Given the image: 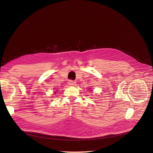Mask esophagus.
<instances>
[{"instance_id":"34e87169","label":"esophagus","mask_w":153,"mask_h":153,"mask_svg":"<svg viewBox=\"0 0 153 153\" xmlns=\"http://www.w3.org/2000/svg\"><path fill=\"white\" fill-rule=\"evenodd\" d=\"M68 84L70 86H74V85H76V82L73 81H69V82H68Z\"/></svg>"}]
</instances>
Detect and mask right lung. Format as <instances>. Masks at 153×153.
Returning a JSON list of instances; mask_svg holds the SVG:
<instances>
[{
	"mask_svg": "<svg viewBox=\"0 0 153 153\" xmlns=\"http://www.w3.org/2000/svg\"><path fill=\"white\" fill-rule=\"evenodd\" d=\"M54 93H56V92H54Z\"/></svg>",
	"mask_w": 153,
	"mask_h": 153,
	"instance_id": "1",
	"label": "right lung"
}]
</instances>
